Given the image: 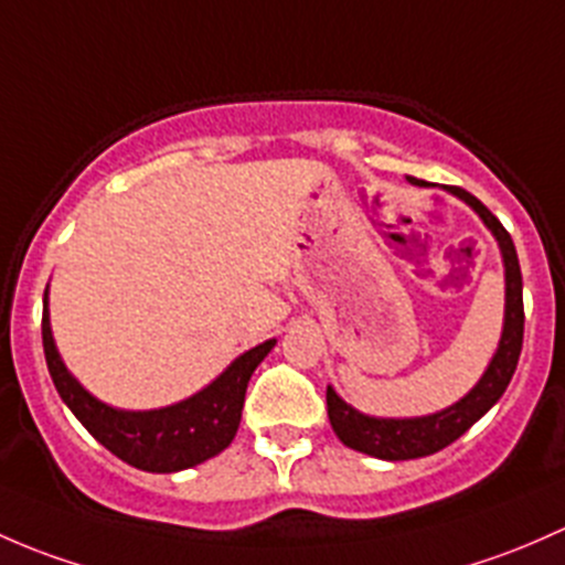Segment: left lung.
Segmentation results:
<instances>
[{
    "label": "left lung",
    "instance_id": "left-lung-1",
    "mask_svg": "<svg viewBox=\"0 0 565 565\" xmlns=\"http://www.w3.org/2000/svg\"><path fill=\"white\" fill-rule=\"evenodd\" d=\"M416 188H429L427 182L408 179ZM459 201L468 203L481 223L487 225L492 236H495L500 258H503V277H505V307H503V331L495 353H492L490 364H487L484 375L479 377L473 388L457 399L449 408L438 413H427V416H411V418H383L370 416V413L356 411L348 405L340 394L331 386H326V408H329V422L337 438L353 451L362 455L388 459V462H399V459H418L435 455V451L446 449L455 444L459 435L468 433L492 405L503 397L505 386H509L511 375H514L516 362H520L522 351V331H525V312H522V271L520 260H516L514 242H511L509 231L500 225V220L476 195L465 193L462 188H444Z\"/></svg>",
    "mask_w": 565,
    "mask_h": 565
}]
</instances>
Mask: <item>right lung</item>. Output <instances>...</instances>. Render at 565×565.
<instances>
[{
    "instance_id": "add662e5",
    "label": "right lung",
    "mask_w": 565,
    "mask_h": 565,
    "mask_svg": "<svg viewBox=\"0 0 565 565\" xmlns=\"http://www.w3.org/2000/svg\"><path fill=\"white\" fill-rule=\"evenodd\" d=\"M275 345L277 340H266L244 351L193 397L179 399L166 408L121 411L86 392L62 362L51 331L49 288L43 296L45 364L62 403L110 455L149 473H177V470L195 468L228 449L239 429L249 377Z\"/></svg>"
}]
</instances>
